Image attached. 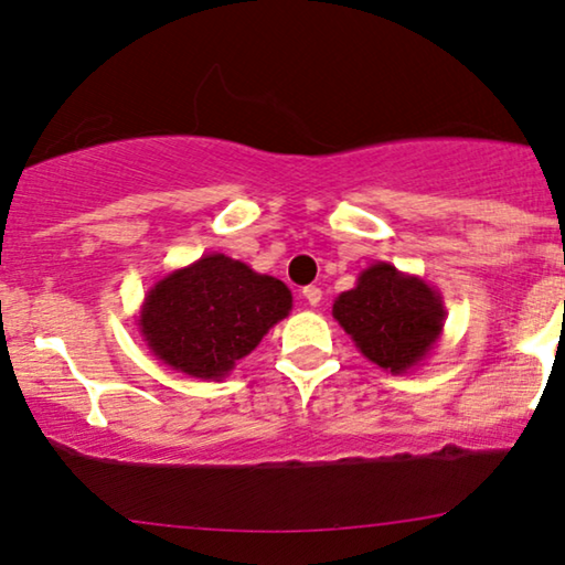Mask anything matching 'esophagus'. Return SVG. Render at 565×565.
Masks as SVG:
<instances>
[{"label": "esophagus", "mask_w": 565, "mask_h": 565, "mask_svg": "<svg viewBox=\"0 0 565 565\" xmlns=\"http://www.w3.org/2000/svg\"><path fill=\"white\" fill-rule=\"evenodd\" d=\"M303 298L308 300V306H319L321 303V288H316V285H308L303 290Z\"/></svg>", "instance_id": "esophagus-1"}]
</instances>
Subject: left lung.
<instances>
[{
	"instance_id": "obj_1",
	"label": "left lung",
	"mask_w": 565,
	"mask_h": 565,
	"mask_svg": "<svg viewBox=\"0 0 565 565\" xmlns=\"http://www.w3.org/2000/svg\"><path fill=\"white\" fill-rule=\"evenodd\" d=\"M331 313L358 350L393 375L419 365L445 327L443 296L388 262L362 269L358 285L334 300Z\"/></svg>"
}]
</instances>
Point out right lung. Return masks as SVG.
<instances>
[{
    "mask_svg": "<svg viewBox=\"0 0 565 565\" xmlns=\"http://www.w3.org/2000/svg\"><path fill=\"white\" fill-rule=\"evenodd\" d=\"M292 308L288 285L226 254H205L153 282L138 331L177 373L221 381Z\"/></svg>",
    "mask_w": 565,
    "mask_h": 565,
    "instance_id": "add662e5",
    "label": "right lung"
}]
</instances>
